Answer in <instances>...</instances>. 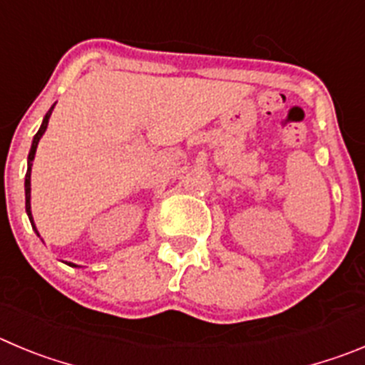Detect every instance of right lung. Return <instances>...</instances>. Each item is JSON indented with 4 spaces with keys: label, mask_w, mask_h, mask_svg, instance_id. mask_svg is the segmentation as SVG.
I'll list each match as a JSON object with an SVG mask.
<instances>
[{
    "label": "right lung",
    "mask_w": 365,
    "mask_h": 365,
    "mask_svg": "<svg viewBox=\"0 0 365 365\" xmlns=\"http://www.w3.org/2000/svg\"><path fill=\"white\" fill-rule=\"evenodd\" d=\"M52 110H53V106L48 110V112H46L45 119H43V123H41V128H39L38 133L34 135V141H32V148H30V153H29V170H26V175H25V208H26V213H29L30 222H32V228H34V230H36L34 219H32V212H30V170H32V160H34L36 148H38L39 139H41V135L45 133L46 126H48V119H50V113H52ZM36 233H38V230H36ZM70 266H73V264H70Z\"/></svg>",
    "instance_id": "right-lung-1"
}]
</instances>
